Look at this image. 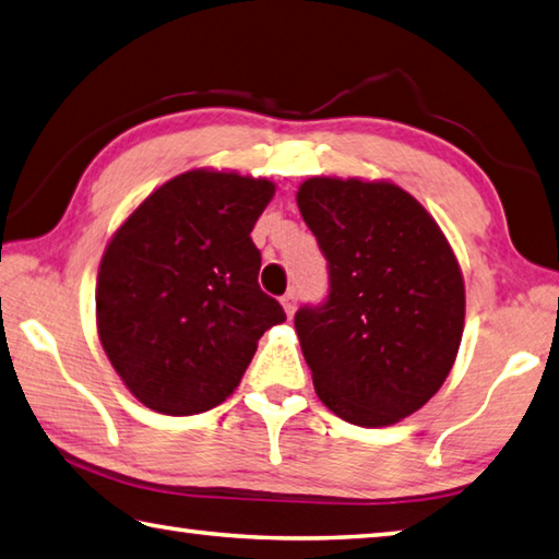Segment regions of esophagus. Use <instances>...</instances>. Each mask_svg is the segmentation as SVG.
<instances>
[{
	"label": "esophagus",
	"mask_w": 559,
	"mask_h": 559,
	"mask_svg": "<svg viewBox=\"0 0 559 559\" xmlns=\"http://www.w3.org/2000/svg\"><path fill=\"white\" fill-rule=\"evenodd\" d=\"M281 306H283V310H286L288 318H293V312H296V306H298V298H296V293L288 290L286 296L281 298Z\"/></svg>",
	"instance_id": "34e87169"
}]
</instances>
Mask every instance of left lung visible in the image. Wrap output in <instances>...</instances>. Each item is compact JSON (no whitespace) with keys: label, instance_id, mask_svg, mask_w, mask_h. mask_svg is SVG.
Masks as SVG:
<instances>
[{"label":"left lung","instance_id":"8db88e82","mask_svg":"<svg viewBox=\"0 0 559 559\" xmlns=\"http://www.w3.org/2000/svg\"><path fill=\"white\" fill-rule=\"evenodd\" d=\"M296 200L330 269L328 302L296 312L314 393L361 428L408 418L440 391L464 332L448 237L391 180L314 176Z\"/></svg>","mask_w":559,"mask_h":559}]
</instances>
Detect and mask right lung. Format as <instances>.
<instances>
[{
    "label": "right lung",
    "instance_id": "1",
    "mask_svg": "<svg viewBox=\"0 0 559 559\" xmlns=\"http://www.w3.org/2000/svg\"><path fill=\"white\" fill-rule=\"evenodd\" d=\"M269 178L195 168L156 188L111 235L97 273V334L136 401L195 415L227 401L261 334L286 312L259 288L251 229Z\"/></svg>",
    "mask_w": 559,
    "mask_h": 559
}]
</instances>
